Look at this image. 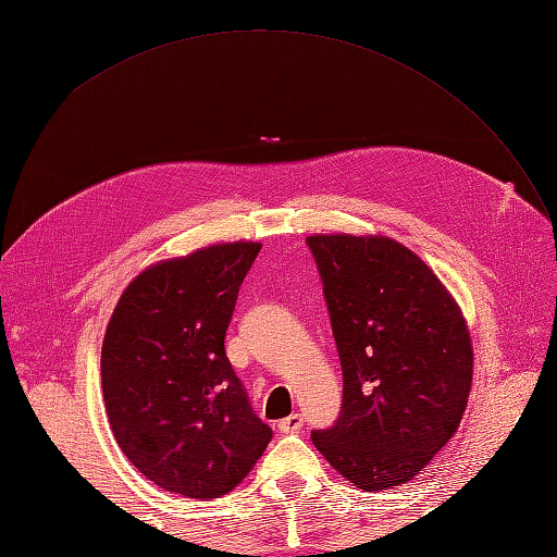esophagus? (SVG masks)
Here are the masks:
<instances>
[{"label": "esophagus", "instance_id": "esophagus-1", "mask_svg": "<svg viewBox=\"0 0 557 557\" xmlns=\"http://www.w3.org/2000/svg\"><path fill=\"white\" fill-rule=\"evenodd\" d=\"M301 425H304V417H301V413H289L287 419H282V421L277 423V429H280L282 433H297V431H301Z\"/></svg>", "mask_w": 557, "mask_h": 557}]
</instances>
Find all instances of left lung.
I'll list each match as a JSON object with an SVG mask.
<instances>
[{
	"mask_svg": "<svg viewBox=\"0 0 557 557\" xmlns=\"http://www.w3.org/2000/svg\"><path fill=\"white\" fill-rule=\"evenodd\" d=\"M306 244L345 375L339 419L313 433V445L351 486H401L441 453L467 411L474 377L467 318L397 239L311 234Z\"/></svg>",
	"mask_w": 557,
	"mask_h": 557,
	"instance_id": "8db88e82",
	"label": "left lung"
}]
</instances>
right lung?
<instances>
[{
	"label": "right lung",
	"instance_id": "right-lung-1",
	"mask_svg": "<svg viewBox=\"0 0 557 557\" xmlns=\"http://www.w3.org/2000/svg\"><path fill=\"white\" fill-rule=\"evenodd\" d=\"M258 242L210 244L140 270L104 330L100 375L126 459L184 498L234 491L272 437L224 354Z\"/></svg>",
	"mask_w": 557,
	"mask_h": 557
}]
</instances>
